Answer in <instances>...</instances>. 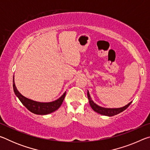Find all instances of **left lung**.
Segmentation results:
<instances>
[{"instance_id":"8db88e82","label":"left lung","mask_w":150,"mask_h":150,"mask_svg":"<svg viewBox=\"0 0 150 150\" xmlns=\"http://www.w3.org/2000/svg\"><path fill=\"white\" fill-rule=\"evenodd\" d=\"M87 96H88V102H89L91 108H93V110L94 111H95L96 112L100 114V115L108 116H112L122 112L124 111V110H126V109L130 105L132 102V101H131V102L129 103L128 105H126V106H124L123 107H121V108H104V107H102V106L97 105L96 103L93 102V100L91 99V97L90 96L89 93H88V91H87Z\"/></svg>"}]
</instances>
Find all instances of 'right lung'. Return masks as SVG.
Wrapping results in <instances>:
<instances>
[{
    "label": "right lung",
    "instance_id": "right-lung-1",
    "mask_svg": "<svg viewBox=\"0 0 150 150\" xmlns=\"http://www.w3.org/2000/svg\"><path fill=\"white\" fill-rule=\"evenodd\" d=\"M13 89L15 95H16L18 98V99L20 100V102L22 103V105H23L28 110L31 112L39 115H48V114H50L53 112L57 110V109L60 107L61 105H62L66 94V92H65L61 97H59L57 100L52 101V102H37V101H34L25 97V96L22 95L21 93H19V91L17 90L16 85H15L14 77Z\"/></svg>",
    "mask_w": 150,
    "mask_h": 150
}]
</instances>
